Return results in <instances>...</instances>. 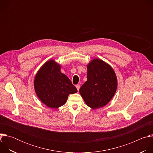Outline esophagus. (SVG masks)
Returning <instances> with one entry per match:
<instances>
[{
	"label": "esophagus",
	"mask_w": 153,
	"mask_h": 153,
	"mask_svg": "<svg viewBox=\"0 0 153 153\" xmlns=\"http://www.w3.org/2000/svg\"><path fill=\"white\" fill-rule=\"evenodd\" d=\"M76 88H77V91H79V89H80V86L79 85H77L76 86Z\"/></svg>",
	"instance_id": "1"
}]
</instances>
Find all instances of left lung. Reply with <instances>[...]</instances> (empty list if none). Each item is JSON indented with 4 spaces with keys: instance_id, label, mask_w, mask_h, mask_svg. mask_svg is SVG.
Returning <instances> with one entry per match:
<instances>
[{
    "instance_id": "left-lung-1",
    "label": "left lung",
    "mask_w": 153,
    "mask_h": 153,
    "mask_svg": "<svg viewBox=\"0 0 153 153\" xmlns=\"http://www.w3.org/2000/svg\"><path fill=\"white\" fill-rule=\"evenodd\" d=\"M117 79L113 68L99 59L87 65V80L79 93L85 103L92 109L105 106L114 96Z\"/></svg>"
}]
</instances>
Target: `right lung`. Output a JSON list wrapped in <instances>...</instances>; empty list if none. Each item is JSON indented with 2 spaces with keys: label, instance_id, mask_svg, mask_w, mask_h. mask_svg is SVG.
<instances>
[{
  "label": "right lung",
  "instance_id": "right-lung-1",
  "mask_svg": "<svg viewBox=\"0 0 153 153\" xmlns=\"http://www.w3.org/2000/svg\"><path fill=\"white\" fill-rule=\"evenodd\" d=\"M60 64L50 60L40 67L34 80L37 97L51 108H58L63 105L70 94L77 92L68 77L60 72Z\"/></svg>",
  "mask_w": 153,
  "mask_h": 153
}]
</instances>
